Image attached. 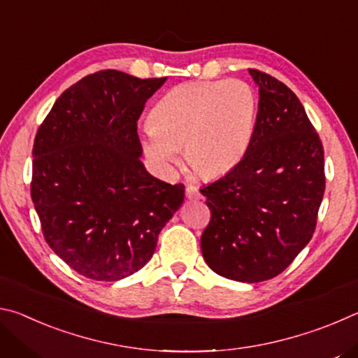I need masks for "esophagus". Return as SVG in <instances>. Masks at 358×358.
<instances>
[{
	"mask_svg": "<svg viewBox=\"0 0 358 358\" xmlns=\"http://www.w3.org/2000/svg\"><path fill=\"white\" fill-rule=\"evenodd\" d=\"M186 197L187 199H201V191L197 186L186 185Z\"/></svg>",
	"mask_w": 358,
	"mask_h": 358,
	"instance_id": "34e87169",
	"label": "esophagus"
}]
</instances>
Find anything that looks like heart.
<instances>
[{
	"mask_svg": "<svg viewBox=\"0 0 358 358\" xmlns=\"http://www.w3.org/2000/svg\"><path fill=\"white\" fill-rule=\"evenodd\" d=\"M257 99L243 80L191 82L157 101L143 131L145 156L169 175L185 150L187 164L202 178H215L238 164L250 148Z\"/></svg>",
	"mask_w": 358,
	"mask_h": 358,
	"instance_id": "heart-1",
	"label": "heart"
}]
</instances>
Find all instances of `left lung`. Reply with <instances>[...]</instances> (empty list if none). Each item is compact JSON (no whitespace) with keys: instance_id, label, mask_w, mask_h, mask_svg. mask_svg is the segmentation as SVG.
Instances as JSON below:
<instances>
[{"instance_id":"1","label":"left lung","mask_w":358,"mask_h":358,"mask_svg":"<svg viewBox=\"0 0 358 358\" xmlns=\"http://www.w3.org/2000/svg\"><path fill=\"white\" fill-rule=\"evenodd\" d=\"M259 110L250 148L205 186L210 222L201 237L215 273L241 282L275 278L316 230L325 191L324 147L292 90L259 69Z\"/></svg>"}]
</instances>
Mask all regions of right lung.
I'll return each instance as SVG.
<instances>
[{"mask_svg":"<svg viewBox=\"0 0 358 358\" xmlns=\"http://www.w3.org/2000/svg\"><path fill=\"white\" fill-rule=\"evenodd\" d=\"M167 77L106 69L59 96L36 132L31 199L42 234L78 275L118 281L153 256L185 186L145 171L137 121Z\"/></svg>","mask_w":358,"mask_h":358,"instance_id":"add662e5","label":"right lung"}]
</instances>
